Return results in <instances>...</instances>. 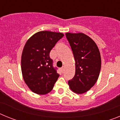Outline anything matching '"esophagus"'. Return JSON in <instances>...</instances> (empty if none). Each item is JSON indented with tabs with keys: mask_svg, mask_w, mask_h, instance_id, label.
Listing matches in <instances>:
<instances>
[{
	"mask_svg": "<svg viewBox=\"0 0 120 120\" xmlns=\"http://www.w3.org/2000/svg\"><path fill=\"white\" fill-rule=\"evenodd\" d=\"M61 72H62V73H63V72L64 71V67H62L61 68Z\"/></svg>",
	"mask_w": 120,
	"mask_h": 120,
	"instance_id": "esophagus-1",
	"label": "esophagus"
}]
</instances>
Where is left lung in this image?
I'll use <instances>...</instances> for the list:
<instances>
[{
    "label": "left lung",
    "instance_id": "obj_1",
    "mask_svg": "<svg viewBox=\"0 0 120 120\" xmlns=\"http://www.w3.org/2000/svg\"><path fill=\"white\" fill-rule=\"evenodd\" d=\"M75 59V75L68 80L70 88L83 94L96 83L101 69V56L96 43L83 33H66Z\"/></svg>",
    "mask_w": 120,
    "mask_h": 120
}]
</instances>
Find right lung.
<instances>
[{"instance_id":"add662e5","label":"right lung","mask_w":120,"mask_h":120,"mask_svg":"<svg viewBox=\"0 0 120 120\" xmlns=\"http://www.w3.org/2000/svg\"><path fill=\"white\" fill-rule=\"evenodd\" d=\"M64 37L62 33L40 31L33 35L23 48L21 67L23 79L30 90L43 95L52 90L59 75L53 66L50 52Z\"/></svg>"}]
</instances>
